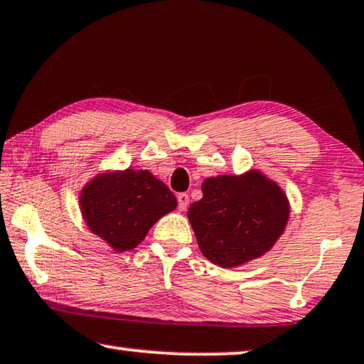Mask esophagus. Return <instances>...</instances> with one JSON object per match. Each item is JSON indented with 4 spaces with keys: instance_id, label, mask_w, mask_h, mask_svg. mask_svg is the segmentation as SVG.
Returning <instances> with one entry per match:
<instances>
[{
    "instance_id": "obj_1",
    "label": "esophagus",
    "mask_w": 364,
    "mask_h": 364,
    "mask_svg": "<svg viewBox=\"0 0 364 364\" xmlns=\"http://www.w3.org/2000/svg\"><path fill=\"white\" fill-rule=\"evenodd\" d=\"M189 204V196L186 193H180L178 194V208H180V211H184V209L188 208Z\"/></svg>"
}]
</instances>
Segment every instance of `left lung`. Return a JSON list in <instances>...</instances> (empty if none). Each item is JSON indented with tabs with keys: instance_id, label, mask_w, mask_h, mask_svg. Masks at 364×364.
<instances>
[{
	"instance_id": "1",
	"label": "left lung",
	"mask_w": 364,
	"mask_h": 364,
	"mask_svg": "<svg viewBox=\"0 0 364 364\" xmlns=\"http://www.w3.org/2000/svg\"><path fill=\"white\" fill-rule=\"evenodd\" d=\"M203 198L188 209L198 245L208 260L232 269L262 257L284 234L290 203L260 170L206 178Z\"/></svg>"
}]
</instances>
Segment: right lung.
Returning a JSON list of instances; mask_svg holds the SVG:
<instances>
[{
    "instance_id": "obj_1",
    "label": "right lung",
    "mask_w": 364,
    "mask_h": 364,
    "mask_svg": "<svg viewBox=\"0 0 364 364\" xmlns=\"http://www.w3.org/2000/svg\"><path fill=\"white\" fill-rule=\"evenodd\" d=\"M178 201L165 183L148 170H105L79 193L82 218L92 234L115 252L135 249L153 224L175 211Z\"/></svg>"
}]
</instances>
